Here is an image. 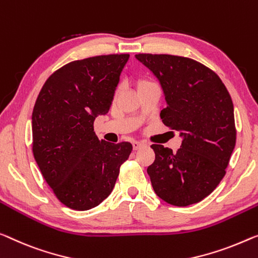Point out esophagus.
I'll return each mask as SVG.
<instances>
[{"instance_id": "1", "label": "esophagus", "mask_w": 258, "mask_h": 258, "mask_svg": "<svg viewBox=\"0 0 258 258\" xmlns=\"http://www.w3.org/2000/svg\"><path fill=\"white\" fill-rule=\"evenodd\" d=\"M145 146L146 145L144 144V142H141V141H134L133 142V149H134V151H138V149L145 147Z\"/></svg>"}]
</instances>
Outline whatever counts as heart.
Listing matches in <instances>:
<instances>
[{"instance_id":"1","label":"heart","mask_w":258,"mask_h":258,"mask_svg":"<svg viewBox=\"0 0 258 258\" xmlns=\"http://www.w3.org/2000/svg\"><path fill=\"white\" fill-rule=\"evenodd\" d=\"M148 83H151V82H149V81H147V80H140V81H138V88H140V87L145 86V84H148Z\"/></svg>"}]
</instances>
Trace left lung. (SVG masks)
<instances>
[{"mask_svg": "<svg viewBox=\"0 0 258 258\" xmlns=\"http://www.w3.org/2000/svg\"><path fill=\"white\" fill-rule=\"evenodd\" d=\"M160 82L167 107L163 124L179 131L177 153L152 145L155 161L147 168L153 189L174 206H189L219 185L235 147L232 98L213 71L189 57L136 54Z\"/></svg>", "mask_w": 258, "mask_h": 258, "instance_id": "1", "label": "left lung"}]
</instances>
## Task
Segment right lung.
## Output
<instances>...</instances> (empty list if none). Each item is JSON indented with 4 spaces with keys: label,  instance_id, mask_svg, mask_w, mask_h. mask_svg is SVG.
<instances>
[{
    "label": "right lung",
    "instance_id": "right-lung-1",
    "mask_svg": "<svg viewBox=\"0 0 258 258\" xmlns=\"http://www.w3.org/2000/svg\"><path fill=\"white\" fill-rule=\"evenodd\" d=\"M128 54L92 56L69 62L49 76L32 112V151L56 198L87 211L112 192L130 142L98 140L94 121L105 116Z\"/></svg>",
    "mask_w": 258,
    "mask_h": 258
}]
</instances>
